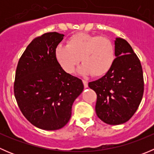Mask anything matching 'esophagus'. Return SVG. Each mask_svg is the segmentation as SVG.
<instances>
[{
	"label": "esophagus",
	"mask_w": 154,
	"mask_h": 154,
	"mask_svg": "<svg viewBox=\"0 0 154 154\" xmlns=\"http://www.w3.org/2000/svg\"><path fill=\"white\" fill-rule=\"evenodd\" d=\"M83 85H84L85 88H87V87H88V82H87L86 80H83Z\"/></svg>",
	"instance_id": "34e87169"
}]
</instances>
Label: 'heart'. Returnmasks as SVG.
I'll return each instance as SVG.
<instances>
[{
    "label": "heart",
    "mask_w": 154,
    "mask_h": 154,
    "mask_svg": "<svg viewBox=\"0 0 154 154\" xmlns=\"http://www.w3.org/2000/svg\"><path fill=\"white\" fill-rule=\"evenodd\" d=\"M57 62L66 72L71 74L80 61L78 68L81 74L104 75L111 68L115 60L114 45L106 37L86 32H78L67 40V45H59L55 50Z\"/></svg>",
    "instance_id": "heart-1"
}]
</instances>
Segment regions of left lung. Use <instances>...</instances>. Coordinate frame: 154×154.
<instances>
[{"label":"left lung","instance_id":"obj_1","mask_svg":"<svg viewBox=\"0 0 154 154\" xmlns=\"http://www.w3.org/2000/svg\"><path fill=\"white\" fill-rule=\"evenodd\" d=\"M115 56L109 71L101 78L88 83L97 96V117L110 125L127 122L137 110L144 92L140 60L125 39L116 38Z\"/></svg>","mask_w":154,"mask_h":154}]
</instances>
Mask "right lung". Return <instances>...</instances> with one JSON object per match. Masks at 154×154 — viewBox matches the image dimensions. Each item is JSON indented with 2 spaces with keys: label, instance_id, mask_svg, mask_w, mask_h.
Masks as SVG:
<instances>
[{
  "label": "right lung",
  "instance_id": "1",
  "mask_svg": "<svg viewBox=\"0 0 154 154\" xmlns=\"http://www.w3.org/2000/svg\"><path fill=\"white\" fill-rule=\"evenodd\" d=\"M64 34L47 32L32 40L18 61L14 94L24 117L45 130L69 122L73 103L83 92L80 79L66 73L55 57Z\"/></svg>",
  "mask_w": 154,
  "mask_h": 154
}]
</instances>
